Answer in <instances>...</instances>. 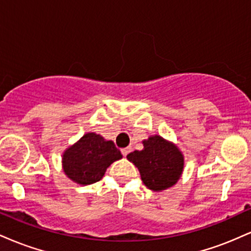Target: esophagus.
Instances as JSON below:
<instances>
[{
	"instance_id": "1",
	"label": "esophagus",
	"mask_w": 251,
	"mask_h": 251,
	"mask_svg": "<svg viewBox=\"0 0 251 251\" xmlns=\"http://www.w3.org/2000/svg\"><path fill=\"white\" fill-rule=\"evenodd\" d=\"M129 152H131V148H125V149H122V153H123V155L124 157H126V155H127Z\"/></svg>"
}]
</instances>
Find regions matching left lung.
<instances>
[{"label":"left lung","mask_w":251,"mask_h":251,"mask_svg":"<svg viewBox=\"0 0 251 251\" xmlns=\"http://www.w3.org/2000/svg\"><path fill=\"white\" fill-rule=\"evenodd\" d=\"M143 145L142 151L135 150L127 154V159L139 170L143 183L153 191L174 186L184 168V157L179 149L160 135H151L144 140Z\"/></svg>","instance_id":"obj_1"}]
</instances>
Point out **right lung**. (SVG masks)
Listing matches in <instances>:
<instances>
[{
    "label": "right lung",
    "instance_id": "obj_1",
    "mask_svg": "<svg viewBox=\"0 0 251 251\" xmlns=\"http://www.w3.org/2000/svg\"><path fill=\"white\" fill-rule=\"evenodd\" d=\"M120 158L123 155L112 140L91 132L63 152L62 168L70 179L89 185L101 179L108 166Z\"/></svg>",
    "mask_w": 251,
    "mask_h": 251
}]
</instances>
